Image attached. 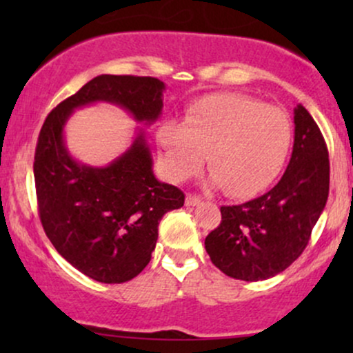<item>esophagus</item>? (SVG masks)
Listing matches in <instances>:
<instances>
[{
    "label": "esophagus",
    "mask_w": 353,
    "mask_h": 353,
    "mask_svg": "<svg viewBox=\"0 0 353 353\" xmlns=\"http://www.w3.org/2000/svg\"><path fill=\"white\" fill-rule=\"evenodd\" d=\"M201 197L194 196V194H188V196H185V205H197L201 204Z\"/></svg>",
    "instance_id": "1"
}]
</instances>
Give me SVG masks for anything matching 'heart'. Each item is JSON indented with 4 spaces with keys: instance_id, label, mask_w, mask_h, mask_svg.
Instances as JSON below:
<instances>
[{
    "instance_id": "1",
    "label": "heart",
    "mask_w": 353,
    "mask_h": 353,
    "mask_svg": "<svg viewBox=\"0 0 353 353\" xmlns=\"http://www.w3.org/2000/svg\"><path fill=\"white\" fill-rule=\"evenodd\" d=\"M159 141L172 179L199 172L208 152L210 182L232 197H249L282 171L292 145V123L281 109L252 98L217 94L197 101L185 121L164 123Z\"/></svg>"
}]
</instances>
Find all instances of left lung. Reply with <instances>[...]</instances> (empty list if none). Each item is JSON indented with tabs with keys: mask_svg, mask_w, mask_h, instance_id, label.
<instances>
[{
	"mask_svg": "<svg viewBox=\"0 0 353 353\" xmlns=\"http://www.w3.org/2000/svg\"><path fill=\"white\" fill-rule=\"evenodd\" d=\"M289 165L264 196L221 208L222 221L205 237L210 261L232 279L265 281L303 252L329 197V151L319 125L302 104L294 109Z\"/></svg>",
	"mask_w": 353,
	"mask_h": 353,
	"instance_id": "1",
	"label": "left lung"
}]
</instances>
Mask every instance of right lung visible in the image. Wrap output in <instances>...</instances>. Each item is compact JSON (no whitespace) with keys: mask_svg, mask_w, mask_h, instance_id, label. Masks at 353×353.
<instances>
[{"mask_svg":"<svg viewBox=\"0 0 353 353\" xmlns=\"http://www.w3.org/2000/svg\"><path fill=\"white\" fill-rule=\"evenodd\" d=\"M164 89L157 78L96 76L52 109L39 132L34 182L43 229L74 269L98 282H128L149 264L159 221L184 205V192L156 179L139 125L132 144L103 168L71 156L64 128L76 109L96 103L114 104L151 125L163 114Z\"/></svg>","mask_w":353,"mask_h":353,"instance_id":"1","label":"right lung"}]
</instances>
